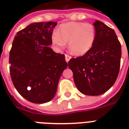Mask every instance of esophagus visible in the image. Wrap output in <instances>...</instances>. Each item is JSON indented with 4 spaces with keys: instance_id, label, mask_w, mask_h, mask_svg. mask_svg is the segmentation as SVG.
<instances>
[{
    "instance_id": "esophagus-1",
    "label": "esophagus",
    "mask_w": 129,
    "mask_h": 129,
    "mask_svg": "<svg viewBox=\"0 0 129 129\" xmlns=\"http://www.w3.org/2000/svg\"><path fill=\"white\" fill-rule=\"evenodd\" d=\"M65 57H66V62H68L69 60H70V59L72 58V57H71L70 55H68V54L65 55Z\"/></svg>"
}]
</instances>
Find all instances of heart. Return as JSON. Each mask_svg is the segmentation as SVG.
Returning <instances> with one entry per match:
<instances>
[{"label":"heart","mask_w":129,"mask_h":129,"mask_svg":"<svg viewBox=\"0 0 129 129\" xmlns=\"http://www.w3.org/2000/svg\"><path fill=\"white\" fill-rule=\"evenodd\" d=\"M96 31L93 25L82 22H70L61 25L53 33V44L62 49L68 42L69 49L73 54L80 55L88 52L94 45Z\"/></svg>","instance_id":"obj_1"}]
</instances>
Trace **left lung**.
<instances>
[{
  "label": "left lung",
  "instance_id": "left-lung-1",
  "mask_svg": "<svg viewBox=\"0 0 129 129\" xmlns=\"http://www.w3.org/2000/svg\"><path fill=\"white\" fill-rule=\"evenodd\" d=\"M94 26L96 38L92 48L68 62L77 88L88 96L104 94L113 86L121 58V45L114 30L98 20Z\"/></svg>",
  "mask_w": 129,
  "mask_h": 129
}]
</instances>
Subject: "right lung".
<instances>
[{
  "mask_svg": "<svg viewBox=\"0 0 129 129\" xmlns=\"http://www.w3.org/2000/svg\"><path fill=\"white\" fill-rule=\"evenodd\" d=\"M56 25L51 21L28 25L17 32L10 51L9 68L14 86L23 98L35 104L52 100L68 66L64 55L49 47Z\"/></svg>",
  "mask_w": 129,
  "mask_h": 129,
  "instance_id": "add662e5",
  "label": "right lung"
}]
</instances>
